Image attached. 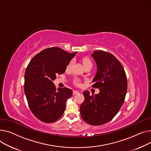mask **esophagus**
<instances>
[{"mask_svg":"<svg viewBox=\"0 0 151 151\" xmlns=\"http://www.w3.org/2000/svg\"><path fill=\"white\" fill-rule=\"evenodd\" d=\"M78 93H79V91H76V90H74V91H73V94H74V95L77 94H78Z\"/></svg>","mask_w":151,"mask_h":151,"instance_id":"34e87169","label":"esophagus"}]
</instances>
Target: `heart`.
I'll return each mask as SVG.
<instances>
[{
  "instance_id": "heart-1",
  "label": "heart",
  "mask_w": 151,
  "mask_h": 151,
  "mask_svg": "<svg viewBox=\"0 0 151 151\" xmlns=\"http://www.w3.org/2000/svg\"><path fill=\"white\" fill-rule=\"evenodd\" d=\"M82 62L84 67L87 66H92V62L88 57H83L82 60ZM71 65H72V62L70 61L67 66V69H70V67H71ZM74 83L76 85H78L80 83L78 80H76V81H74Z\"/></svg>"
}]
</instances>
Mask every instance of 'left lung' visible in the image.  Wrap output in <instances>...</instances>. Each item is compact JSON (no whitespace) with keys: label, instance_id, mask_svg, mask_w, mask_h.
Wrapping results in <instances>:
<instances>
[{"label":"left lung","instance_id":"1","mask_svg":"<svg viewBox=\"0 0 151 151\" xmlns=\"http://www.w3.org/2000/svg\"><path fill=\"white\" fill-rule=\"evenodd\" d=\"M97 69L92 87L99 88L98 94L83 92L85 100L80 110L82 119L92 126H100L111 121L122 105L127 90L124 69L113 54L94 50L91 54Z\"/></svg>","mask_w":151,"mask_h":151}]
</instances>
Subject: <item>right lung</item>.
I'll list each match as a JSON object with an SVG mask.
<instances>
[{"mask_svg":"<svg viewBox=\"0 0 151 151\" xmlns=\"http://www.w3.org/2000/svg\"><path fill=\"white\" fill-rule=\"evenodd\" d=\"M77 52L69 53L53 47L44 49L35 55L26 68L24 91L33 114L40 121L50 123L57 121L63 114L66 102L73 95L68 88L56 90L53 81L57 74L65 72Z\"/></svg>","mask_w":151,"mask_h":151,"instance_id":"add662e5","label":"right lung"}]
</instances>
